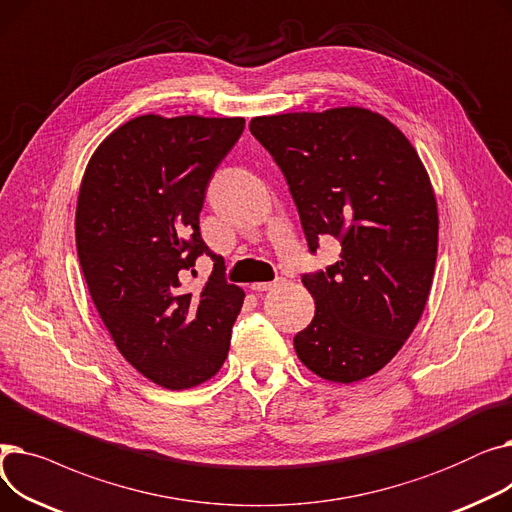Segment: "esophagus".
<instances>
[{
	"label": "esophagus",
	"instance_id": "1",
	"mask_svg": "<svg viewBox=\"0 0 512 512\" xmlns=\"http://www.w3.org/2000/svg\"><path fill=\"white\" fill-rule=\"evenodd\" d=\"M280 284H282V280H274V282H255V284H251V288L257 290V292H263V290H272V288H276V286H280Z\"/></svg>",
	"mask_w": 512,
	"mask_h": 512
}]
</instances>
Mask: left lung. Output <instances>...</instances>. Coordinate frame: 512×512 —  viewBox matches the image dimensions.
Returning a JSON list of instances; mask_svg holds the SVG:
<instances>
[{
	"mask_svg": "<svg viewBox=\"0 0 512 512\" xmlns=\"http://www.w3.org/2000/svg\"><path fill=\"white\" fill-rule=\"evenodd\" d=\"M249 128L288 182L311 253L321 236L342 247L326 272L303 276L315 315L294 351L328 382L365 380L425 309L438 255L432 180L405 134L365 107L257 116Z\"/></svg>",
	"mask_w": 512,
	"mask_h": 512,
	"instance_id": "obj_1",
	"label": "left lung"
}]
</instances>
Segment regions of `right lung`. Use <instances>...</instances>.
Instances as JSON below:
<instances>
[{"label":"right lung","instance_id":"1","mask_svg":"<svg viewBox=\"0 0 512 512\" xmlns=\"http://www.w3.org/2000/svg\"><path fill=\"white\" fill-rule=\"evenodd\" d=\"M242 128L245 118H132L80 182L74 230L89 294L120 355L161 388L199 386L228 357L245 290L224 280L199 213ZM203 252L214 272L191 293L181 280Z\"/></svg>","mask_w":512,"mask_h":512}]
</instances>
